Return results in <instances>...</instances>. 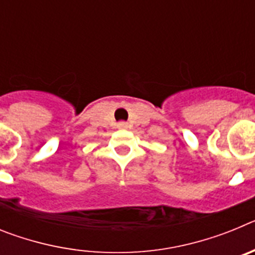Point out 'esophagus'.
<instances>
[{
    "label": "esophagus",
    "instance_id": "34e87169",
    "mask_svg": "<svg viewBox=\"0 0 255 255\" xmlns=\"http://www.w3.org/2000/svg\"><path fill=\"white\" fill-rule=\"evenodd\" d=\"M117 128H120V129H126V128H128V123H125V121H120V123L117 124Z\"/></svg>",
    "mask_w": 255,
    "mask_h": 255
}]
</instances>
